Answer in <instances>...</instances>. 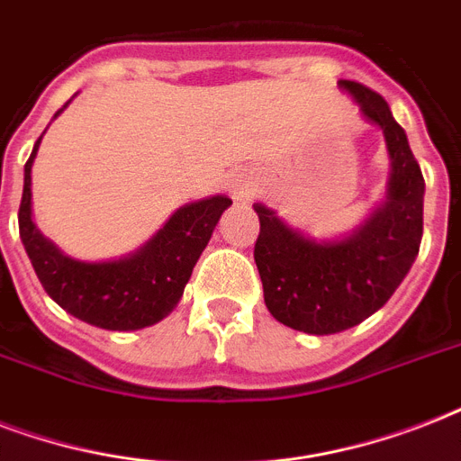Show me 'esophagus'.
Masks as SVG:
<instances>
[{
  "instance_id": "34e87169",
  "label": "esophagus",
  "mask_w": 461,
  "mask_h": 461,
  "mask_svg": "<svg viewBox=\"0 0 461 461\" xmlns=\"http://www.w3.org/2000/svg\"><path fill=\"white\" fill-rule=\"evenodd\" d=\"M230 191L234 198H246V195H249V181H246L244 176H231Z\"/></svg>"
}]
</instances>
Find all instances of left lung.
Wrapping results in <instances>:
<instances>
[{
	"mask_svg": "<svg viewBox=\"0 0 461 461\" xmlns=\"http://www.w3.org/2000/svg\"><path fill=\"white\" fill-rule=\"evenodd\" d=\"M366 119L385 133L393 176L385 205L349 239L315 244L256 205L260 234L253 258L275 321L308 335H332L375 313L400 287L419 256L423 234V174L407 133L387 103L364 83L339 81Z\"/></svg>",
	"mask_w": 461,
	"mask_h": 461,
	"instance_id": "obj_1",
	"label": "left lung"
}]
</instances>
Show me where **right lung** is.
<instances>
[{
	"instance_id": "obj_1",
	"label": "right lung",
	"mask_w": 461,
	"mask_h": 461,
	"mask_svg": "<svg viewBox=\"0 0 461 461\" xmlns=\"http://www.w3.org/2000/svg\"><path fill=\"white\" fill-rule=\"evenodd\" d=\"M40 139L25 162L23 195L18 208L21 241L40 285L67 313L95 328L124 332L162 321L179 303L195 260L208 246L224 208L231 205L230 198L212 195L176 210L158 237L131 258L112 263L67 258L40 234L31 217V167Z\"/></svg>"
}]
</instances>
